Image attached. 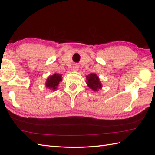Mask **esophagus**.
<instances>
[{
	"mask_svg": "<svg viewBox=\"0 0 155 155\" xmlns=\"http://www.w3.org/2000/svg\"><path fill=\"white\" fill-rule=\"evenodd\" d=\"M72 69H73V71H78V66L77 64H74V65L73 66V67H72Z\"/></svg>",
	"mask_w": 155,
	"mask_h": 155,
	"instance_id": "1",
	"label": "esophagus"
}]
</instances>
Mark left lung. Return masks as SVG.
Wrapping results in <instances>:
<instances>
[{"label": "left lung", "mask_w": 155, "mask_h": 155, "mask_svg": "<svg viewBox=\"0 0 155 155\" xmlns=\"http://www.w3.org/2000/svg\"><path fill=\"white\" fill-rule=\"evenodd\" d=\"M87 80L88 86L93 91H97L101 88V84L99 81V78L97 74L91 73L87 76Z\"/></svg>", "instance_id": "8db88e82"}]
</instances>
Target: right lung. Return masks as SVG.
Instances as JSON below:
<instances>
[{"label":"right lung","instance_id":"add662e5","mask_svg":"<svg viewBox=\"0 0 155 155\" xmlns=\"http://www.w3.org/2000/svg\"><path fill=\"white\" fill-rule=\"evenodd\" d=\"M61 77L62 76L58 74H54L52 76H50L46 83V87L54 91L57 89L59 82L62 81Z\"/></svg>","mask_w":155,"mask_h":155}]
</instances>
